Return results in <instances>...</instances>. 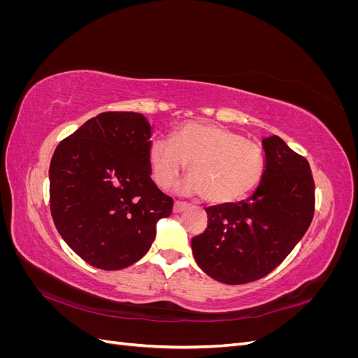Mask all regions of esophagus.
I'll return each instance as SVG.
<instances>
[{
	"label": "esophagus",
	"mask_w": 358,
	"mask_h": 358,
	"mask_svg": "<svg viewBox=\"0 0 358 358\" xmlns=\"http://www.w3.org/2000/svg\"><path fill=\"white\" fill-rule=\"evenodd\" d=\"M189 208V204L188 203H183V201H175V206H173V212L175 213H180V212H183L185 209H188Z\"/></svg>",
	"instance_id": "obj_1"
}]
</instances>
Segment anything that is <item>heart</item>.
<instances>
[{"label": "heart", "instance_id": "1", "mask_svg": "<svg viewBox=\"0 0 358 358\" xmlns=\"http://www.w3.org/2000/svg\"><path fill=\"white\" fill-rule=\"evenodd\" d=\"M182 188L201 194L209 203H233L249 196L262 182L266 155L262 145L230 128L209 122H187L173 138H155L149 166L157 185L167 189L187 169Z\"/></svg>", "mask_w": 358, "mask_h": 358}]
</instances>
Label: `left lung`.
Masks as SVG:
<instances>
[{
	"label": "left lung",
	"instance_id": "8db88e82",
	"mask_svg": "<svg viewBox=\"0 0 358 358\" xmlns=\"http://www.w3.org/2000/svg\"><path fill=\"white\" fill-rule=\"evenodd\" d=\"M266 170L251 197L206 208L208 229L192 237L194 258L204 273L229 285L272 272L308 231L315 183L306 158L278 136L263 140Z\"/></svg>",
	"mask_w": 358,
	"mask_h": 358
}]
</instances>
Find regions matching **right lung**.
I'll return each mask as SVG.
<instances>
[{
  "label": "right lung",
  "instance_id": "obj_1",
  "mask_svg": "<svg viewBox=\"0 0 358 358\" xmlns=\"http://www.w3.org/2000/svg\"><path fill=\"white\" fill-rule=\"evenodd\" d=\"M152 127L142 113L104 112L57 146L49 167L50 212L86 263L119 270L152 245L173 199L150 179Z\"/></svg>",
  "mask_w": 358,
  "mask_h": 358
}]
</instances>
